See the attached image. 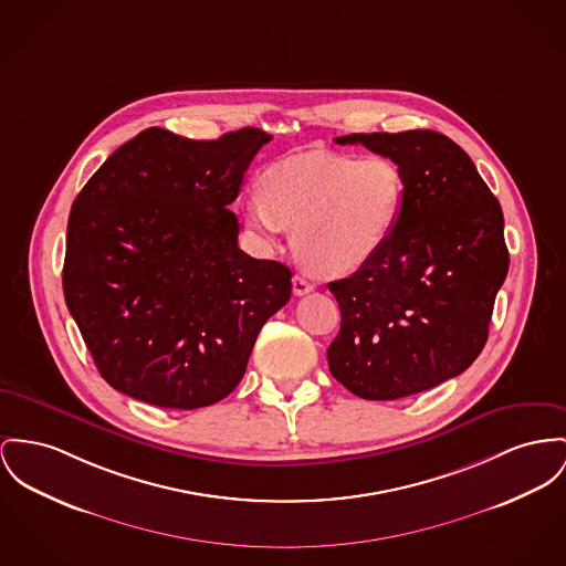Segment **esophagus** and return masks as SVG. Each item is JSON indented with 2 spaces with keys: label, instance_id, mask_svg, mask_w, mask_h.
Wrapping results in <instances>:
<instances>
[{
  "label": "esophagus",
  "instance_id": "34e87169",
  "mask_svg": "<svg viewBox=\"0 0 566 566\" xmlns=\"http://www.w3.org/2000/svg\"><path fill=\"white\" fill-rule=\"evenodd\" d=\"M292 283H294V294H296V296H304V294L313 292V283H308L301 274H296V276L292 279Z\"/></svg>",
  "mask_w": 566,
  "mask_h": 566
}]
</instances>
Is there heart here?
I'll return each mask as SVG.
<instances>
[{"label": "heart", "instance_id": "b5f03b06", "mask_svg": "<svg viewBox=\"0 0 566 566\" xmlns=\"http://www.w3.org/2000/svg\"><path fill=\"white\" fill-rule=\"evenodd\" d=\"M406 174L386 154L356 158L306 150L270 165L262 192H249V226L268 238L296 227L301 264L322 276H345L371 264L399 226Z\"/></svg>", "mask_w": 566, "mask_h": 566}]
</instances>
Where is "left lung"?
Here are the masks:
<instances>
[{
	"label": "left lung",
	"mask_w": 566,
	"mask_h": 566,
	"mask_svg": "<svg viewBox=\"0 0 566 566\" xmlns=\"http://www.w3.org/2000/svg\"><path fill=\"white\" fill-rule=\"evenodd\" d=\"M335 142L397 160L408 192L376 260L328 283L340 308L328 367L356 397H410L463 374L488 343L509 272L502 208L472 158L436 130Z\"/></svg>",
	"instance_id": "1"
}]
</instances>
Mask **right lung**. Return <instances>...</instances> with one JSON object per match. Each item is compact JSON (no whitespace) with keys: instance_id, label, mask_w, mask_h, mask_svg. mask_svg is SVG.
Returning a JSON list of instances; mask_svg holds the SVG:
<instances>
[{"instance_id":"right-lung-1","label":"right lung","mask_w":566,"mask_h":566,"mask_svg":"<svg viewBox=\"0 0 566 566\" xmlns=\"http://www.w3.org/2000/svg\"><path fill=\"white\" fill-rule=\"evenodd\" d=\"M272 137L240 128L195 142L151 126L76 195L64 298L101 376L171 410L212 406L240 384L292 270L238 247L227 208Z\"/></svg>"}]
</instances>
